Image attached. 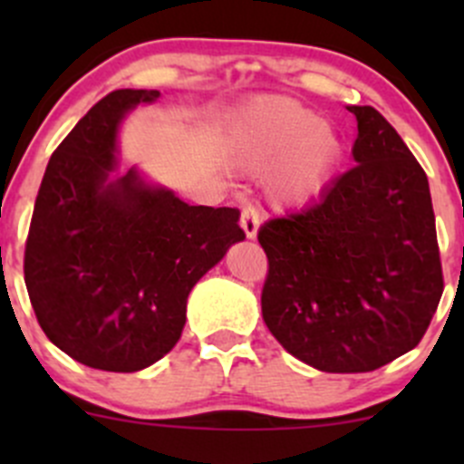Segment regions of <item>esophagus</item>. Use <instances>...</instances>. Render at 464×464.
<instances>
[{
  "mask_svg": "<svg viewBox=\"0 0 464 464\" xmlns=\"http://www.w3.org/2000/svg\"><path fill=\"white\" fill-rule=\"evenodd\" d=\"M240 227L249 240H256V236H258V228H260V215L254 206H245V208H242Z\"/></svg>",
  "mask_w": 464,
  "mask_h": 464,
  "instance_id": "esophagus-1",
  "label": "esophagus"
}]
</instances>
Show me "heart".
<instances>
[{
    "label": "heart",
    "mask_w": 464,
    "mask_h": 464,
    "mask_svg": "<svg viewBox=\"0 0 464 464\" xmlns=\"http://www.w3.org/2000/svg\"><path fill=\"white\" fill-rule=\"evenodd\" d=\"M236 150L251 172L274 168L269 199L280 208L314 202L330 186L343 159L339 134L321 116L287 96L256 98L236 128Z\"/></svg>",
    "instance_id": "obj_1"
}]
</instances>
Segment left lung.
Here are the masks:
<instances>
[{
  "instance_id": "left-lung-1",
  "label": "left lung",
  "mask_w": 464,
  "mask_h": 464,
  "mask_svg": "<svg viewBox=\"0 0 464 464\" xmlns=\"http://www.w3.org/2000/svg\"><path fill=\"white\" fill-rule=\"evenodd\" d=\"M348 111L357 166L316 204L258 231L269 260L262 319L323 372L377 371L413 350L444 289L422 166L375 107Z\"/></svg>"
}]
</instances>
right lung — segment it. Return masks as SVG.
<instances>
[{
    "label": "right lung",
    "instance_id": "obj_1",
    "mask_svg": "<svg viewBox=\"0 0 464 464\" xmlns=\"http://www.w3.org/2000/svg\"><path fill=\"white\" fill-rule=\"evenodd\" d=\"M157 89H116L49 159L24 251V283L53 345L89 368L137 372L170 353L186 301L228 246L245 240L240 210L190 206L116 172L125 114Z\"/></svg>",
    "mask_w": 464,
    "mask_h": 464
}]
</instances>
